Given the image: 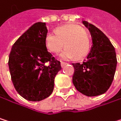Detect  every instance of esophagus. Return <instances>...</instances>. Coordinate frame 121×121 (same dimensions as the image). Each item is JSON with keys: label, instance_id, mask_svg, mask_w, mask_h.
Here are the masks:
<instances>
[{"label": "esophagus", "instance_id": "34e87169", "mask_svg": "<svg viewBox=\"0 0 121 121\" xmlns=\"http://www.w3.org/2000/svg\"><path fill=\"white\" fill-rule=\"evenodd\" d=\"M67 64V63H66V62H61V66H62V67H64Z\"/></svg>", "mask_w": 121, "mask_h": 121}]
</instances>
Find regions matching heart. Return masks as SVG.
Returning a JSON list of instances; mask_svg holds the SVG:
<instances>
[{
    "instance_id": "b5f03b06",
    "label": "heart",
    "mask_w": 121,
    "mask_h": 121,
    "mask_svg": "<svg viewBox=\"0 0 121 121\" xmlns=\"http://www.w3.org/2000/svg\"><path fill=\"white\" fill-rule=\"evenodd\" d=\"M45 46L53 55L59 54L65 46V49L59 56L62 60L81 59L90 51V40L79 26L67 25L57 29L54 34H49L46 37Z\"/></svg>"
}]
</instances>
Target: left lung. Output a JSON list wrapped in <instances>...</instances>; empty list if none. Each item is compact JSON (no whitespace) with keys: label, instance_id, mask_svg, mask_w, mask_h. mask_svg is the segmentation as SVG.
I'll use <instances>...</instances> for the list:
<instances>
[{"label":"left lung","instance_id":"1","mask_svg":"<svg viewBox=\"0 0 121 121\" xmlns=\"http://www.w3.org/2000/svg\"><path fill=\"white\" fill-rule=\"evenodd\" d=\"M91 34L92 46L82 64H72V82L85 95L92 97L105 93L113 80L117 65L115 48L108 38L94 25L82 21Z\"/></svg>","mask_w":121,"mask_h":121}]
</instances>
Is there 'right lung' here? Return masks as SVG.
<instances>
[{
  "instance_id": "1",
  "label": "right lung",
  "mask_w": 121,
  "mask_h": 121,
  "mask_svg": "<svg viewBox=\"0 0 121 121\" xmlns=\"http://www.w3.org/2000/svg\"><path fill=\"white\" fill-rule=\"evenodd\" d=\"M48 30L38 22L23 33L12 47L8 67L15 89L29 101H40L52 93L54 78L62 67L47 50Z\"/></svg>"
}]
</instances>
